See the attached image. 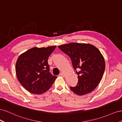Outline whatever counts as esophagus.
<instances>
[{"instance_id":"34e87169","label":"esophagus","mask_w":122,"mask_h":122,"mask_svg":"<svg viewBox=\"0 0 122 122\" xmlns=\"http://www.w3.org/2000/svg\"><path fill=\"white\" fill-rule=\"evenodd\" d=\"M60 75L61 76H64V74L63 72H61L60 73Z\"/></svg>"}]
</instances>
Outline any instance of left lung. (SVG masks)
<instances>
[{
  "label": "left lung",
  "mask_w": 122,
  "mask_h": 122,
  "mask_svg": "<svg viewBox=\"0 0 122 122\" xmlns=\"http://www.w3.org/2000/svg\"><path fill=\"white\" fill-rule=\"evenodd\" d=\"M58 47L71 58L78 75V82L70 87L76 95L82 96L92 92L101 80L105 68L104 58L100 51L90 44L70 43ZM79 68L77 72L76 69Z\"/></svg>",
  "instance_id": "1"
}]
</instances>
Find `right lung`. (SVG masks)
<instances>
[{
  "label": "right lung",
  "mask_w": 122,
  "mask_h": 122,
  "mask_svg": "<svg viewBox=\"0 0 122 122\" xmlns=\"http://www.w3.org/2000/svg\"><path fill=\"white\" fill-rule=\"evenodd\" d=\"M56 47H33L17 59L15 68L17 78L30 93L40 95L46 92L57 78L50 72L48 64V58Z\"/></svg>",
  "instance_id": "obj_1"
}]
</instances>
